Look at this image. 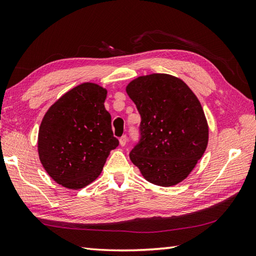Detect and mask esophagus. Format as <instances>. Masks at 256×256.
Listing matches in <instances>:
<instances>
[{"instance_id":"34e87169","label":"esophagus","mask_w":256,"mask_h":256,"mask_svg":"<svg viewBox=\"0 0 256 256\" xmlns=\"http://www.w3.org/2000/svg\"><path fill=\"white\" fill-rule=\"evenodd\" d=\"M126 142H128L126 135H123V136L120 138V145H121V146H124L125 144H126Z\"/></svg>"}]
</instances>
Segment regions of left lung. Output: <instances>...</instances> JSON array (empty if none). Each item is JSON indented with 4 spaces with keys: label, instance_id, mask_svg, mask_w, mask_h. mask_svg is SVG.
Wrapping results in <instances>:
<instances>
[{
    "label": "left lung",
    "instance_id": "1",
    "mask_svg": "<svg viewBox=\"0 0 256 256\" xmlns=\"http://www.w3.org/2000/svg\"><path fill=\"white\" fill-rule=\"evenodd\" d=\"M126 92L140 116L132 162L157 186L182 182L208 145V123L198 98L182 79L166 74L134 79Z\"/></svg>",
    "mask_w": 256,
    "mask_h": 256
}]
</instances>
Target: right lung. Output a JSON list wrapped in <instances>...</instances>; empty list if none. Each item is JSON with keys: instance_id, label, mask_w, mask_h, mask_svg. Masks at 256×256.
Instances as JSON below:
<instances>
[{"instance_id": "1", "label": "right lung", "mask_w": 256, "mask_h": 256, "mask_svg": "<svg viewBox=\"0 0 256 256\" xmlns=\"http://www.w3.org/2000/svg\"><path fill=\"white\" fill-rule=\"evenodd\" d=\"M106 94L96 84H81L59 98L42 118L40 160L64 187L80 189L96 180L110 152L118 146L104 108Z\"/></svg>"}]
</instances>
